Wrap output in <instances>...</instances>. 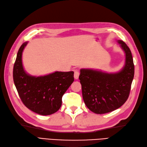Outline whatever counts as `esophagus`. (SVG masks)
Wrapping results in <instances>:
<instances>
[{"label": "esophagus", "mask_w": 147, "mask_h": 147, "mask_svg": "<svg viewBox=\"0 0 147 147\" xmlns=\"http://www.w3.org/2000/svg\"><path fill=\"white\" fill-rule=\"evenodd\" d=\"M79 76H80L79 71H75V72H74V79H75V80H78V78H79Z\"/></svg>", "instance_id": "obj_1"}]
</instances>
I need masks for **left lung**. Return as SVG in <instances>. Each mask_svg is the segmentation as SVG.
I'll use <instances>...</instances> for the list:
<instances>
[{
  "label": "left lung",
  "instance_id": "1",
  "mask_svg": "<svg viewBox=\"0 0 147 147\" xmlns=\"http://www.w3.org/2000/svg\"><path fill=\"white\" fill-rule=\"evenodd\" d=\"M125 53V63L119 72L107 73L81 69L79 79L85 105L96 114H104L121 107L129 96L134 77L131 51L123 40H118Z\"/></svg>",
  "mask_w": 147,
  "mask_h": 147
}]
</instances>
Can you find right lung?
Here are the masks:
<instances>
[{
  "label": "right lung",
  "mask_w": 147,
  "mask_h": 147,
  "mask_svg": "<svg viewBox=\"0 0 147 147\" xmlns=\"http://www.w3.org/2000/svg\"><path fill=\"white\" fill-rule=\"evenodd\" d=\"M28 43L24 42L18 51L13 69V79L19 96L26 107L41 115L59 110L63 94L74 81V72L56 71L42 76H33L24 69L22 55Z\"/></svg>",
  "instance_id": "add662e5"
}]
</instances>
